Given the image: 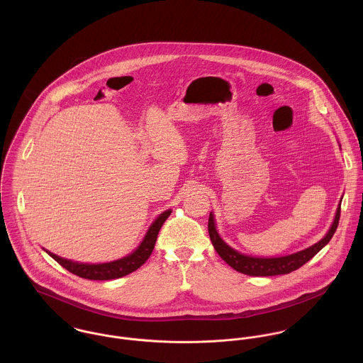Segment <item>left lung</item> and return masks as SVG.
Masks as SVG:
<instances>
[{
    "label": "left lung",
    "mask_w": 363,
    "mask_h": 363,
    "mask_svg": "<svg viewBox=\"0 0 363 363\" xmlns=\"http://www.w3.org/2000/svg\"><path fill=\"white\" fill-rule=\"evenodd\" d=\"M340 213H341V206H338L337 208L334 222H333L331 228L328 229L327 235L320 242H317L315 245H313L302 252H298V253H294L289 256H284V257H271V259L252 257V256H246V255L236 252L235 249L228 246L220 239L219 233L216 232L215 219H213L212 213H209V219H208V233H209L212 246L216 250V253L233 269H236L242 274H246V275H252V277L282 275V274H289V272L301 268L303 264H306L309 259H313L331 240L333 235L337 230L338 222H340Z\"/></svg>",
    "instance_id": "1"
}]
</instances>
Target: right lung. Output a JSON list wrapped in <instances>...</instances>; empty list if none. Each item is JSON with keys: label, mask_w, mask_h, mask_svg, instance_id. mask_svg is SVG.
Here are the masks:
<instances>
[{"label": "right lung", "mask_w": 363, "mask_h": 363, "mask_svg": "<svg viewBox=\"0 0 363 363\" xmlns=\"http://www.w3.org/2000/svg\"><path fill=\"white\" fill-rule=\"evenodd\" d=\"M170 213H172L170 209L162 212L156 218L155 222L150 226L141 245L131 255H128L123 259L104 262V264H84V262H77V261H71V259H61L48 250L46 252L60 265H62L65 269H68L69 272H72L81 278L94 279V281H107V279L121 278V277L128 275L133 271L138 269L147 259H150V256L155 247L157 233H159L163 222L169 218Z\"/></svg>", "instance_id": "add662e5"}]
</instances>
